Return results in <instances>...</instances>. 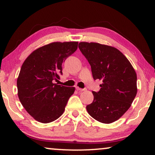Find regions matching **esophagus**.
<instances>
[{
  "mask_svg": "<svg viewBox=\"0 0 155 155\" xmlns=\"http://www.w3.org/2000/svg\"><path fill=\"white\" fill-rule=\"evenodd\" d=\"M76 89H77V91H83L86 90L85 88L82 89V88H80V87H76Z\"/></svg>",
  "mask_w": 155,
  "mask_h": 155,
  "instance_id": "obj_1",
  "label": "esophagus"
}]
</instances>
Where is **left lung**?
I'll list each match as a JSON object with an SVG mask.
<instances>
[{"instance_id":"obj_1","label":"left lung","mask_w":155,"mask_h":155,"mask_svg":"<svg viewBox=\"0 0 155 155\" xmlns=\"http://www.w3.org/2000/svg\"><path fill=\"white\" fill-rule=\"evenodd\" d=\"M78 48L91 65L94 80L102 81L86 109L93 118L110 124L130 108L137 94V74L128 59L114 47L82 41Z\"/></svg>"}]
</instances>
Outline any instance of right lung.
Returning <instances> with one entry per match:
<instances>
[{
	"instance_id": "right-lung-1",
	"label": "right lung",
	"mask_w": 155,
	"mask_h": 155,
	"mask_svg": "<svg viewBox=\"0 0 155 155\" xmlns=\"http://www.w3.org/2000/svg\"><path fill=\"white\" fill-rule=\"evenodd\" d=\"M78 41L52 42L36 49L21 67L18 96L26 111L37 121L49 123L64 112L74 87L54 83L62 74V64L77 51Z\"/></svg>"
}]
</instances>
